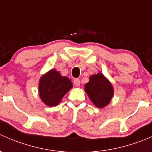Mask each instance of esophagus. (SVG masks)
<instances>
[{
    "instance_id": "obj_1",
    "label": "esophagus",
    "mask_w": 152,
    "mask_h": 152,
    "mask_svg": "<svg viewBox=\"0 0 152 152\" xmlns=\"http://www.w3.org/2000/svg\"><path fill=\"white\" fill-rule=\"evenodd\" d=\"M73 83H74V85L76 86V87H79L80 86V79H74V80H73Z\"/></svg>"
}]
</instances>
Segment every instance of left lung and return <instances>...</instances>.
<instances>
[{"label": "left lung", "mask_w": 152, "mask_h": 152, "mask_svg": "<svg viewBox=\"0 0 152 152\" xmlns=\"http://www.w3.org/2000/svg\"><path fill=\"white\" fill-rule=\"evenodd\" d=\"M85 90L92 102L99 108L108 104L114 93L113 86L101 73L90 76Z\"/></svg>", "instance_id": "obj_1"}]
</instances>
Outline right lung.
I'll use <instances>...</instances> for the list:
<instances>
[{
    "instance_id": "right-lung-1",
    "label": "right lung",
    "mask_w": 152,
    "mask_h": 152,
    "mask_svg": "<svg viewBox=\"0 0 152 152\" xmlns=\"http://www.w3.org/2000/svg\"><path fill=\"white\" fill-rule=\"evenodd\" d=\"M73 87L70 79L62 76L59 72L51 70L42 76L39 84L41 99L49 107L56 106L61 99Z\"/></svg>"
}]
</instances>
